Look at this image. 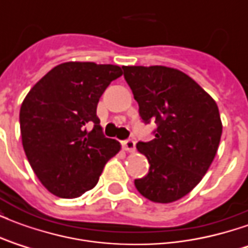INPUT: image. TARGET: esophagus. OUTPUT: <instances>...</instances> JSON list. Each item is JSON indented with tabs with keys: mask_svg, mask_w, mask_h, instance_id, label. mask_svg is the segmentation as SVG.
Instances as JSON below:
<instances>
[{
	"mask_svg": "<svg viewBox=\"0 0 248 248\" xmlns=\"http://www.w3.org/2000/svg\"><path fill=\"white\" fill-rule=\"evenodd\" d=\"M122 146H124V149L126 151H130V153H133L135 150V142L133 140H126L122 142Z\"/></svg>",
	"mask_w": 248,
	"mask_h": 248,
	"instance_id": "34e87169",
	"label": "esophagus"
}]
</instances>
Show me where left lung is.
I'll return each instance as SVG.
<instances>
[{
  "label": "left lung",
  "mask_w": 248,
  "mask_h": 248,
  "mask_svg": "<svg viewBox=\"0 0 248 248\" xmlns=\"http://www.w3.org/2000/svg\"><path fill=\"white\" fill-rule=\"evenodd\" d=\"M154 140L137 149L150 163L137 190L151 202L171 203L202 181L218 151L222 121L217 103L191 77L166 66H122Z\"/></svg>",
  "instance_id": "obj_1"
}]
</instances>
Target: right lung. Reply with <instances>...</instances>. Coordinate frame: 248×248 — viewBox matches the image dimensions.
Returning <instances> with one entry per match:
<instances>
[{
  "instance_id": "right-lung-1",
  "label": "right lung",
  "mask_w": 248,
  "mask_h": 248,
  "mask_svg": "<svg viewBox=\"0 0 248 248\" xmlns=\"http://www.w3.org/2000/svg\"><path fill=\"white\" fill-rule=\"evenodd\" d=\"M121 76L117 65L65 62L25 97L19 110L25 154L40 182L56 197L77 198L92 190L121 150L118 140L102 134L97 117L99 98Z\"/></svg>"
}]
</instances>
